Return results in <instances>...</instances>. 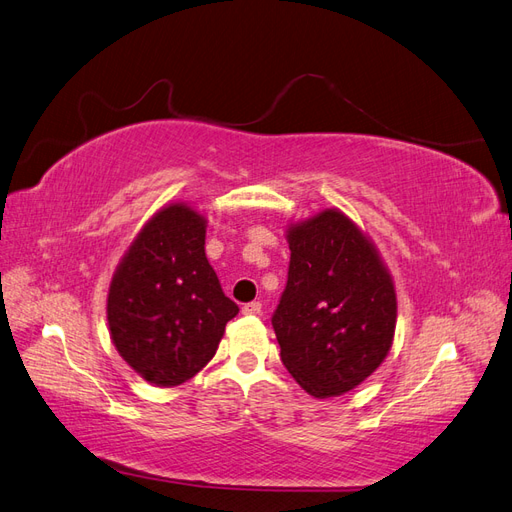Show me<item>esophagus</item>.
Segmentation results:
<instances>
[{
    "label": "esophagus",
    "instance_id": "1",
    "mask_svg": "<svg viewBox=\"0 0 512 512\" xmlns=\"http://www.w3.org/2000/svg\"><path fill=\"white\" fill-rule=\"evenodd\" d=\"M242 313L244 315H259L261 313V302H246L242 306Z\"/></svg>",
    "mask_w": 512,
    "mask_h": 512
}]
</instances>
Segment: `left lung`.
<instances>
[{
    "label": "left lung",
    "instance_id": "1",
    "mask_svg": "<svg viewBox=\"0 0 512 512\" xmlns=\"http://www.w3.org/2000/svg\"><path fill=\"white\" fill-rule=\"evenodd\" d=\"M287 242V285L272 315L281 360L313 397H337L388 356L394 283L371 240L339 210L291 225Z\"/></svg>",
    "mask_w": 512,
    "mask_h": 512
}]
</instances>
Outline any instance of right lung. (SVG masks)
I'll list each match as a JSON object with an SVG mask.
<instances>
[{
	"label": "right lung",
	"instance_id": "1",
	"mask_svg": "<svg viewBox=\"0 0 512 512\" xmlns=\"http://www.w3.org/2000/svg\"><path fill=\"white\" fill-rule=\"evenodd\" d=\"M238 311L206 257V218L186 203L145 223L107 298L115 349L145 382L167 388L206 367Z\"/></svg>",
	"mask_w": 512,
	"mask_h": 512
}]
</instances>
